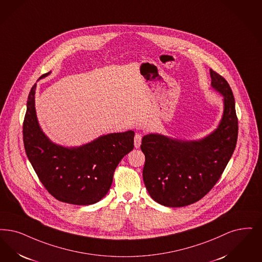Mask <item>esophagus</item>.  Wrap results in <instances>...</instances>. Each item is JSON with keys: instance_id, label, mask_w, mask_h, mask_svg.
<instances>
[{"instance_id": "34e87169", "label": "esophagus", "mask_w": 262, "mask_h": 262, "mask_svg": "<svg viewBox=\"0 0 262 262\" xmlns=\"http://www.w3.org/2000/svg\"><path fill=\"white\" fill-rule=\"evenodd\" d=\"M141 139H142L141 135H140V134H136V136H135V146H136V148L140 147Z\"/></svg>"}]
</instances>
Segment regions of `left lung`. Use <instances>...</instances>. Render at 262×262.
I'll return each mask as SVG.
<instances>
[{
    "instance_id": "8db88e82",
    "label": "left lung",
    "mask_w": 262,
    "mask_h": 262,
    "mask_svg": "<svg viewBox=\"0 0 262 262\" xmlns=\"http://www.w3.org/2000/svg\"><path fill=\"white\" fill-rule=\"evenodd\" d=\"M211 85L224 96V112L219 127L199 141H181L150 134L143 136L145 155L143 180L151 198L178 208L198 202L219 181L235 150L238 118L230 85L209 69Z\"/></svg>"
}]
</instances>
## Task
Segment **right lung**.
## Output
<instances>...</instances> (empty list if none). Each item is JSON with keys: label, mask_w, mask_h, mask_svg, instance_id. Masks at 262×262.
<instances>
[{"label": "right lung", "mask_w": 262, "mask_h": 262, "mask_svg": "<svg viewBox=\"0 0 262 262\" xmlns=\"http://www.w3.org/2000/svg\"><path fill=\"white\" fill-rule=\"evenodd\" d=\"M35 90L36 84L28 95L23 143L43 187L55 199L67 204L85 206L100 201L111 187L118 164L134 149L135 133L109 134L77 148L56 145L38 124Z\"/></svg>", "instance_id": "obj_1"}]
</instances>
